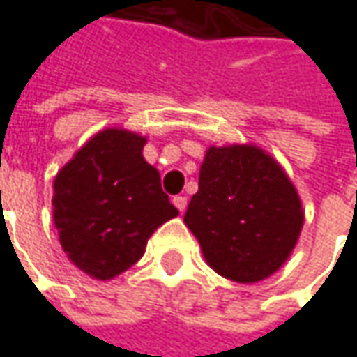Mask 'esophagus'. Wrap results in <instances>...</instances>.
Returning a JSON list of instances; mask_svg holds the SVG:
<instances>
[{
  "mask_svg": "<svg viewBox=\"0 0 357 357\" xmlns=\"http://www.w3.org/2000/svg\"><path fill=\"white\" fill-rule=\"evenodd\" d=\"M174 206L179 209V213H183L185 208H188V197H185V195H176V197H174Z\"/></svg>",
  "mask_w": 357,
  "mask_h": 357,
  "instance_id": "obj_1",
  "label": "esophagus"
}]
</instances>
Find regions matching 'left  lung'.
Returning <instances> with one entry per match:
<instances>
[{"label":"left lung","instance_id":"1","mask_svg":"<svg viewBox=\"0 0 357 357\" xmlns=\"http://www.w3.org/2000/svg\"><path fill=\"white\" fill-rule=\"evenodd\" d=\"M183 222L220 275L254 284L284 266L300 238L303 211L294 183L264 149L211 146Z\"/></svg>","mask_w":357,"mask_h":357}]
</instances>
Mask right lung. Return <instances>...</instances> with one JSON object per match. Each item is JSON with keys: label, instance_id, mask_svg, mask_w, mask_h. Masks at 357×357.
I'll return each instance as SVG.
<instances>
[{"label": "right lung", "instance_id": "1", "mask_svg": "<svg viewBox=\"0 0 357 357\" xmlns=\"http://www.w3.org/2000/svg\"><path fill=\"white\" fill-rule=\"evenodd\" d=\"M146 137L126 130L93 135L54 181V224L73 266L112 280L144 256L151 234L179 211L160 172L142 151Z\"/></svg>", "mask_w": 357, "mask_h": 357}]
</instances>
